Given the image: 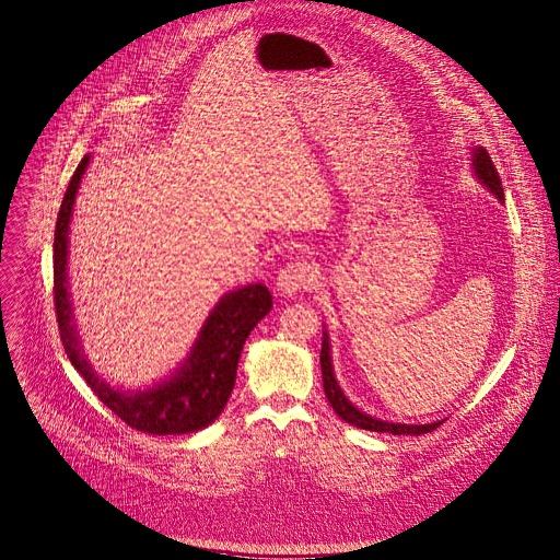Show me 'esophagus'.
Wrapping results in <instances>:
<instances>
[{"label":"esophagus","mask_w":560,"mask_h":560,"mask_svg":"<svg viewBox=\"0 0 560 560\" xmlns=\"http://www.w3.org/2000/svg\"><path fill=\"white\" fill-rule=\"evenodd\" d=\"M315 275L313 268L304 260H296V264H288L279 277H277V290L281 296H294L296 292H304L313 288Z\"/></svg>","instance_id":"obj_1"}]
</instances>
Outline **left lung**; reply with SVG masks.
<instances>
[{
  "label": "left lung",
  "instance_id": "obj_1",
  "mask_svg": "<svg viewBox=\"0 0 560 560\" xmlns=\"http://www.w3.org/2000/svg\"><path fill=\"white\" fill-rule=\"evenodd\" d=\"M470 166H472V173L475 177L481 182V186H487V189L500 200L504 202V191H502V179L487 153V148L481 145H475L472 148V155H470ZM322 353H319V364H322V381H324V392H326V398L330 402V407L335 409V415H338L342 421L355 425V428H362V430H369V432H389V434H412V436H419V434H425V432H432L436 430L445 419L441 421H432V423H423V425H417V423H392V421H383V419H376V417H369L364 415L362 409H358L349 398L347 394L342 392V387L338 385V378H335V371H332V358H330V342H328V330L324 326L322 330Z\"/></svg>",
  "mask_w": 560,
  "mask_h": 560
}]
</instances>
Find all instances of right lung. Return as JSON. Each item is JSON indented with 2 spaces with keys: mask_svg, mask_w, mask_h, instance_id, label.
<instances>
[{
  "mask_svg": "<svg viewBox=\"0 0 560 560\" xmlns=\"http://www.w3.org/2000/svg\"><path fill=\"white\" fill-rule=\"evenodd\" d=\"M90 166L85 155L73 171L56 220L54 238V294L60 340L73 369L94 394L130 428L148 434H189L211 425L225 409L234 383L241 351L254 326L272 308V294L264 283H247L222 294L198 330V338L179 366L164 381L145 389L109 385L90 364L81 349V332L73 322L69 292V225L81 179Z\"/></svg>",
  "mask_w": 560,
  "mask_h": 560,
  "instance_id": "right-lung-1",
  "label": "right lung"
}]
</instances>
